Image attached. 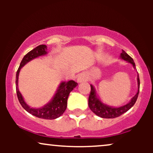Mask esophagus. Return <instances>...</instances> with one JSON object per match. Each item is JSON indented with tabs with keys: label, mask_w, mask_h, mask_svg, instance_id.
I'll return each instance as SVG.
<instances>
[{
	"label": "esophagus",
	"mask_w": 153,
	"mask_h": 153,
	"mask_svg": "<svg viewBox=\"0 0 153 153\" xmlns=\"http://www.w3.org/2000/svg\"><path fill=\"white\" fill-rule=\"evenodd\" d=\"M87 80V76L85 75V73H80V74L78 75V78H77V80H78V82H82Z\"/></svg>",
	"instance_id": "esophagus-1"
}]
</instances>
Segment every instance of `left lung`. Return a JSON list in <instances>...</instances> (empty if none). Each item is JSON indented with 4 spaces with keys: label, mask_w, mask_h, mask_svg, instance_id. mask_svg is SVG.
I'll use <instances>...</instances> for the list:
<instances>
[{
    "label": "left lung",
    "mask_w": 153,
    "mask_h": 153,
    "mask_svg": "<svg viewBox=\"0 0 153 153\" xmlns=\"http://www.w3.org/2000/svg\"><path fill=\"white\" fill-rule=\"evenodd\" d=\"M121 58L124 59L125 61L130 62L132 65L133 67L135 68V63L130 56L127 53H126L125 51L122 50V52L120 55ZM137 83H138V91L136 95L131 99L130 102L128 103L127 104L124 106L118 107V108H114V107L108 106L107 105L103 104L100 101V100L98 99L96 96V91L94 86L91 85V93L88 97V106L89 108L93 112L99 117L101 118H106V119H114L116 117H118L119 116L123 114L124 113L127 112L128 110L134 106V104L136 102L137 99L139 91H140V78H139V75H137Z\"/></svg>",
    "instance_id": "obj_1"
}]
</instances>
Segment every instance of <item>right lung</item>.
I'll list each match as a JSON object with an SVG mask.
<instances>
[{
    "label": "right lung",
    "mask_w": 153,
    "mask_h": 153,
    "mask_svg": "<svg viewBox=\"0 0 153 153\" xmlns=\"http://www.w3.org/2000/svg\"><path fill=\"white\" fill-rule=\"evenodd\" d=\"M47 50V47L46 45H40L35 47L34 50L28 52L24 56L22 62H21L18 71L16 72V94L19 102L26 111H28L31 114L35 116V117H38V118L45 119H54L60 117L64 113L65 111L66 110L68 96H69L70 93L73 90V88L78 85V83L76 82H75L74 80H69L68 82H61L52 101L49 103H47V105H45L44 107L39 108H30L28 106L24 101L22 94L19 92L18 89V78L21 68L31 59L36 58L39 56L46 54Z\"/></svg>",
    "instance_id": "add662e5"
}]
</instances>
